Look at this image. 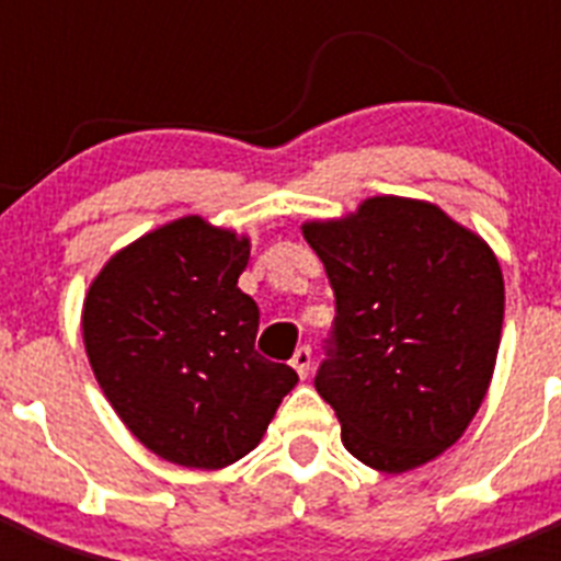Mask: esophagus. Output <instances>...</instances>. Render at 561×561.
Here are the masks:
<instances>
[{"label": "esophagus", "mask_w": 561, "mask_h": 561, "mask_svg": "<svg viewBox=\"0 0 561 561\" xmlns=\"http://www.w3.org/2000/svg\"><path fill=\"white\" fill-rule=\"evenodd\" d=\"M291 368L297 370V376H300V379H306V376H309V370H311V348H309V345H304V348L295 351V356H291Z\"/></svg>", "instance_id": "34e87169"}]
</instances>
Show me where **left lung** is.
I'll return each mask as SVG.
<instances>
[{"label": "left lung", "mask_w": 561, "mask_h": 561, "mask_svg": "<svg viewBox=\"0 0 561 561\" xmlns=\"http://www.w3.org/2000/svg\"><path fill=\"white\" fill-rule=\"evenodd\" d=\"M300 230L336 297L314 388L342 444L376 472L430 463L492 385L505 306L497 255L438 205L408 196H370Z\"/></svg>", "instance_id": "left-lung-1"}]
</instances>
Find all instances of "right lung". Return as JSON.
Segmentation results:
<instances>
[{
    "instance_id": "1",
    "label": "right lung",
    "mask_w": 561,
    "mask_h": 561,
    "mask_svg": "<svg viewBox=\"0 0 561 561\" xmlns=\"http://www.w3.org/2000/svg\"><path fill=\"white\" fill-rule=\"evenodd\" d=\"M250 236L182 216L114 252L83 297L89 365L128 433L185 469H225L261 444L297 385L255 351L238 289Z\"/></svg>"
}]
</instances>
